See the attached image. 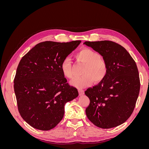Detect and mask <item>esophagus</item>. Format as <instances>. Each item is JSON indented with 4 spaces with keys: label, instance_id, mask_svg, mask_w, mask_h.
Returning <instances> with one entry per match:
<instances>
[{
    "label": "esophagus",
    "instance_id": "esophagus-1",
    "mask_svg": "<svg viewBox=\"0 0 149 149\" xmlns=\"http://www.w3.org/2000/svg\"><path fill=\"white\" fill-rule=\"evenodd\" d=\"M78 92H79V94L80 96L83 95L84 93V90H83V89H78Z\"/></svg>",
    "mask_w": 149,
    "mask_h": 149
}]
</instances>
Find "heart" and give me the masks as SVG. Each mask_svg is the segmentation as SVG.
<instances>
[{"label": "heart", "instance_id": "b5f03b06", "mask_svg": "<svg viewBox=\"0 0 149 149\" xmlns=\"http://www.w3.org/2000/svg\"><path fill=\"white\" fill-rule=\"evenodd\" d=\"M76 57L86 66L83 71V75L72 80V85L77 88H84L91 84L94 81L95 83H100L104 79L107 74V64L97 52L92 49L84 48L77 53ZM61 70L65 78H73V63L70 58L66 57L62 61Z\"/></svg>", "mask_w": 149, "mask_h": 149}]
</instances>
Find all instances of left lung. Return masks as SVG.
Here are the masks:
<instances>
[{"instance_id": "8db88e82", "label": "left lung", "mask_w": 149, "mask_h": 149, "mask_svg": "<svg viewBox=\"0 0 149 149\" xmlns=\"http://www.w3.org/2000/svg\"><path fill=\"white\" fill-rule=\"evenodd\" d=\"M84 44L102 56L108 68L104 79L84 92L90 100L86 114L98 127H116L130 118L136 106L141 87L137 65L128 52L116 42L104 40Z\"/></svg>"}]
</instances>
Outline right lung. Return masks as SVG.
<instances>
[{
    "mask_svg": "<svg viewBox=\"0 0 149 149\" xmlns=\"http://www.w3.org/2000/svg\"><path fill=\"white\" fill-rule=\"evenodd\" d=\"M81 42H41L20 61L13 80L18 110L33 128L55 127L63 118L65 104L78 96L77 89L67 83L61 63Z\"/></svg>",
    "mask_w": 149,
    "mask_h": 149,
    "instance_id": "right-lung-1",
    "label": "right lung"
}]
</instances>
